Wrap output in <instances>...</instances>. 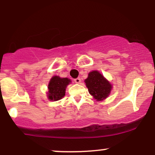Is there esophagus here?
Segmentation results:
<instances>
[{"label": "esophagus", "instance_id": "34e87169", "mask_svg": "<svg viewBox=\"0 0 155 155\" xmlns=\"http://www.w3.org/2000/svg\"><path fill=\"white\" fill-rule=\"evenodd\" d=\"M74 82L76 83V84H79L81 82V79L80 78H76V79H74Z\"/></svg>", "mask_w": 155, "mask_h": 155}]
</instances>
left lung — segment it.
I'll list each match as a JSON object with an SVG mask.
<instances>
[{
	"label": "left lung",
	"instance_id": "obj_1",
	"mask_svg": "<svg viewBox=\"0 0 155 155\" xmlns=\"http://www.w3.org/2000/svg\"><path fill=\"white\" fill-rule=\"evenodd\" d=\"M84 81L90 94L97 101L106 98L112 88L111 84L97 71L90 72Z\"/></svg>",
	"mask_w": 155,
	"mask_h": 155
}]
</instances>
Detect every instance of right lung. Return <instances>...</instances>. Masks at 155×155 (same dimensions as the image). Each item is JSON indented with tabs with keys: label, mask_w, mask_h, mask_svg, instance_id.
<instances>
[{
	"label": "right lung",
	"mask_w": 155,
	"mask_h": 155,
	"mask_svg": "<svg viewBox=\"0 0 155 155\" xmlns=\"http://www.w3.org/2000/svg\"><path fill=\"white\" fill-rule=\"evenodd\" d=\"M71 82L68 78H60V76H53L48 85L49 92L48 97L50 101H58L64 97L65 88Z\"/></svg>",
	"instance_id": "obj_1"
}]
</instances>
